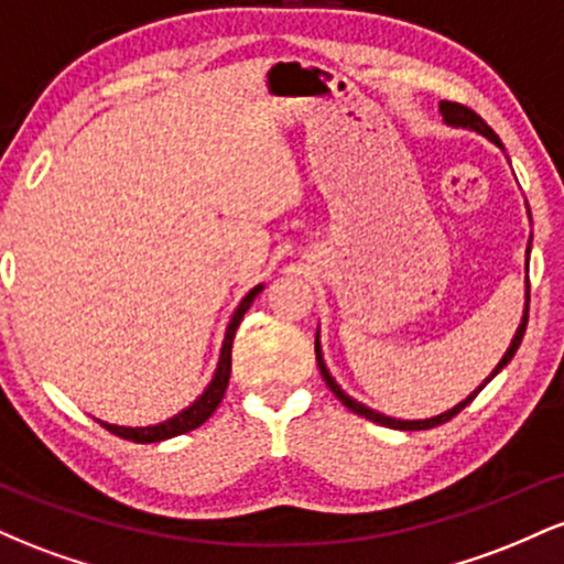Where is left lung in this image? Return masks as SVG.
Instances as JSON below:
<instances>
[{
	"instance_id": "left-lung-1",
	"label": "left lung",
	"mask_w": 564,
	"mask_h": 564,
	"mask_svg": "<svg viewBox=\"0 0 564 564\" xmlns=\"http://www.w3.org/2000/svg\"><path fill=\"white\" fill-rule=\"evenodd\" d=\"M440 113H443V119L448 121V124H453V127H469V129H475V132H480V134H485V138L488 140H494L496 145H501V140H498V134L494 132V129H490L488 124H485L482 121V116H477L475 111H471V108H467V106H462V102H451V100H443L440 102ZM525 326H528V313H525V318H522V323H520V328H517V336L514 339H511V347L507 349V355H503L501 358V364L496 366V371L490 373L488 379H485V384H488L490 379L496 377L498 371H501L503 366L509 364L511 358H514V352H517V347H520V341H522V336H525ZM315 358H318V368H321V373H323V379H326V384H328V390H332L336 398L341 400V403H345L349 411L352 413H358V416H364V419H368V422H377V424H381V426H392V430H408V432H413V430H432V426H437V424H445V422H451L453 416H456V413H462L464 408H467L471 400L477 398V392L482 390H475L469 394L467 400H464V403H458L456 408H451V411H445V413H440V416H435V419H424V422H400V419H390V416H381V413H377V411H371V408H366V405H360V403H355L352 398H349V394H345L341 392V387L336 384V381L332 379V373H328V368H326V364H323V355H321V345H318V339H315Z\"/></svg>"
}]
</instances>
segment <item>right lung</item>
Segmentation results:
<instances>
[{
    "label": "right lung",
    "mask_w": 564,
    "mask_h": 564,
    "mask_svg": "<svg viewBox=\"0 0 564 564\" xmlns=\"http://www.w3.org/2000/svg\"><path fill=\"white\" fill-rule=\"evenodd\" d=\"M260 291H262V286H254L249 294L243 296V302L238 304L236 315H232V321L228 326V334H225L215 379H212V384L206 387V392L200 394L196 403H193L191 408H185V411L177 413V416L166 419L164 424H156V426H138V430H132V426H116V424H106V422H100V426H106L111 435H119L121 440H132V443H161V440L185 435V432L196 430V426L204 424L206 419L217 411V405L223 403V394H225V390H228V379H230V360H232L230 352H232V339H236V328L241 326L246 310L251 307V302H254V296L260 294Z\"/></svg>",
    "instance_id": "obj_1"
}]
</instances>
